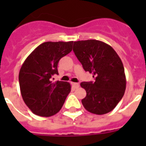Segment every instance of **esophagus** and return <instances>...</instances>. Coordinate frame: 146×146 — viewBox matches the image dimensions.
I'll use <instances>...</instances> for the list:
<instances>
[{"instance_id": "esophagus-1", "label": "esophagus", "mask_w": 146, "mask_h": 146, "mask_svg": "<svg viewBox=\"0 0 146 146\" xmlns=\"http://www.w3.org/2000/svg\"><path fill=\"white\" fill-rule=\"evenodd\" d=\"M71 84H72V86L74 88H79L80 84L79 83H77V82H71Z\"/></svg>"}]
</instances>
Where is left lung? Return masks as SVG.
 I'll list each match as a JSON object with an SVG mask.
<instances>
[{
	"mask_svg": "<svg viewBox=\"0 0 146 146\" xmlns=\"http://www.w3.org/2000/svg\"><path fill=\"white\" fill-rule=\"evenodd\" d=\"M73 51L84 70L95 78L94 82L80 83L86 91L82 105L94 114L112 111L126 90L124 68L118 55L111 46L94 39L74 42Z\"/></svg>",
	"mask_w": 146,
	"mask_h": 146,
	"instance_id": "left-lung-1",
	"label": "left lung"
}]
</instances>
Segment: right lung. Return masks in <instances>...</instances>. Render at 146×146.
Wrapping results in <instances>:
<instances>
[{"mask_svg":"<svg viewBox=\"0 0 146 146\" xmlns=\"http://www.w3.org/2000/svg\"><path fill=\"white\" fill-rule=\"evenodd\" d=\"M73 42H47L28 56L19 73L23 100L34 114L50 117L60 111L71 91L69 82H52L58 74V64L72 50ZM54 80V78H53Z\"/></svg>","mask_w":146,"mask_h":146,"instance_id":"obj_1","label":"right lung"}]
</instances>
